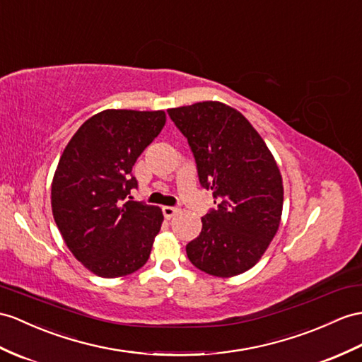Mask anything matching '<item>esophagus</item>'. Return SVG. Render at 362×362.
<instances>
[{"label": "esophagus", "mask_w": 362, "mask_h": 362, "mask_svg": "<svg viewBox=\"0 0 362 362\" xmlns=\"http://www.w3.org/2000/svg\"><path fill=\"white\" fill-rule=\"evenodd\" d=\"M178 211H180V209L175 207V206H164L163 207V214H164L165 218H172L173 215L178 214Z\"/></svg>", "instance_id": "1"}]
</instances>
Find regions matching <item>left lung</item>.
Instances as JSON below:
<instances>
[{"mask_svg": "<svg viewBox=\"0 0 362 362\" xmlns=\"http://www.w3.org/2000/svg\"><path fill=\"white\" fill-rule=\"evenodd\" d=\"M187 138L201 187L216 209L186 245L190 262L214 276H235L259 261L283 211V180L266 143L243 115L216 101L169 109Z\"/></svg>", "mask_w": 362, "mask_h": 362, "instance_id": "8db88e82", "label": "left lung"}]
</instances>
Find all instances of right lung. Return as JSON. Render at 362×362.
<instances>
[{"instance_id":"1","label":"right lung","mask_w":362,"mask_h":362,"mask_svg":"<svg viewBox=\"0 0 362 362\" xmlns=\"http://www.w3.org/2000/svg\"><path fill=\"white\" fill-rule=\"evenodd\" d=\"M165 113L104 110L76 130L52 182V211L69 250L103 278L143 267L163 211L134 201L132 173L141 152L160 135Z\"/></svg>"}]
</instances>
